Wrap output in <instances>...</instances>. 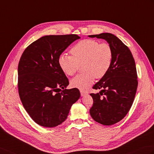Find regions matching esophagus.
Here are the masks:
<instances>
[{
	"mask_svg": "<svg viewBox=\"0 0 154 154\" xmlns=\"http://www.w3.org/2000/svg\"><path fill=\"white\" fill-rule=\"evenodd\" d=\"M80 92H81V96H84L85 95H86V94H87V92L83 91H80Z\"/></svg>",
	"mask_w": 154,
	"mask_h": 154,
	"instance_id": "34e87169",
	"label": "esophagus"
}]
</instances>
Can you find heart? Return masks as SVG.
I'll return each instance as SVG.
<instances>
[{
	"label": "heart",
	"mask_w": 154,
	"mask_h": 154,
	"mask_svg": "<svg viewBox=\"0 0 154 154\" xmlns=\"http://www.w3.org/2000/svg\"><path fill=\"white\" fill-rule=\"evenodd\" d=\"M71 56L62 54L58 58V65L66 75L72 76L79 67L83 65V73L71 81V86L81 91L88 89L95 78L101 79L108 73L112 66L113 52L111 46L92 39H85L75 45L70 50Z\"/></svg>",
	"instance_id": "obj_1"
}]
</instances>
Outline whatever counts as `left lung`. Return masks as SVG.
<instances>
[{
    "label": "left lung",
    "instance_id": "left-lung-1",
    "mask_svg": "<svg viewBox=\"0 0 154 154\" xmlns=\"http://www.w3.org/2000/svg\"><path fill=\"white\" fill-rule=\"evenodd\" d=\"M88 37L104 39L113 50L109 71L92 87L102 91L91 94L93 104L90 109L95 121L112 125L123 119L133 105L138 87L135 62L129 48L116 35L103 33Z\"/></svg>",
    "mask_w": 154,
    "mask_h": 154
}]
</instances>
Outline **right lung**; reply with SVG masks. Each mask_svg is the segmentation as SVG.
<instances>
[{"label": "right lung", "mask_w": 154, "mask_h": 154, "mask_svg": "<svg viewBox=\"0 0 154 154\" xmlns=\"http://www.w3.org/2000/svg\"><path fill=\"white\" fill-rule=\"evenodd\" d=\"M77 35H46L25 49L18 64V92L25 109L35 123L54 127L67 119L80 98L78 88L66 89L68 79L58 65L62 53Z\"/></svg>", "instance_id": "1"}]
</instances>
